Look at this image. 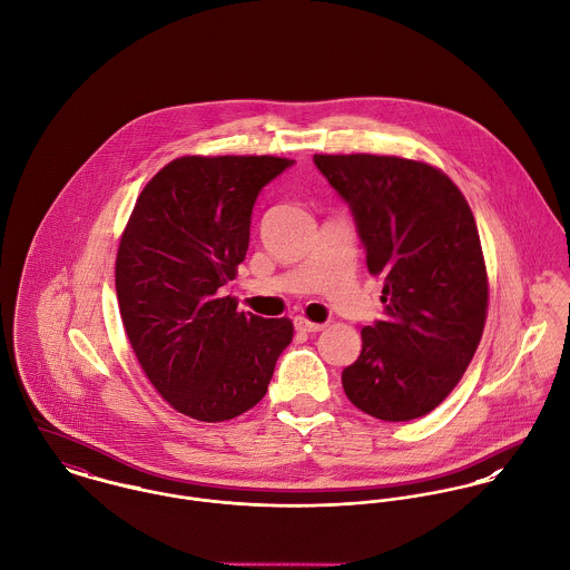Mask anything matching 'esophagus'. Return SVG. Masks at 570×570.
Masks as SVG:
<instances>
[{"mask_svg":"<svg viewBox=\"0 0 570 570\" xmlns=\"http://www.w3.org/2000/svg\"><path fill=\"white\" fill-rule=\"evenodd\" d=\"M295 327H297V332L315 334V332H321L325 325H323V323H313V321H308V318H304V316H297V318H295Z\"/></svg>","mask_w":570,"mask_h":570,"instance_id":"1","label":"esophagus"}]
</instances>
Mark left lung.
Listing matches in <instances>:
<instances>
[{"label":"left lung","instance_id":"8db88e82","mask_svg":"<svg viewBox=\"0 0 570 570\" xmlns=\"http://www.w3.org/2000/svg\"><path fill=\"white\" fill-rule=\"evenodd\" d=\"M347 203L384 318L343 370L354 406L384 422L431 413L468 370L488 313V273L468 200L442 170L402 157L315 155Z\"/></svg>","mask_w":570,"mask_h":570}]
</instances>
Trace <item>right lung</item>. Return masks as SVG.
Instances as JSON below:
<instances>
[{
  "instance_id": "right-lung-1",
  "label": "right lung",
  "mask_w": 570,
  "mask_h": 570,
  "mask_svg": "<svg viewBox=\"0 0 570 570\" xmlns=\"http://www.w3.org/2000/svg\"><path fill=\"white\" fill-rule=\"evenodd\" d=\"M295 161L181 157L141 190L116 259L130 347L166 402L198 422L255 406L293 341L291 318L238 313L220 288L249 249L255 200Z\"/></svg>"
}]
</instances>
